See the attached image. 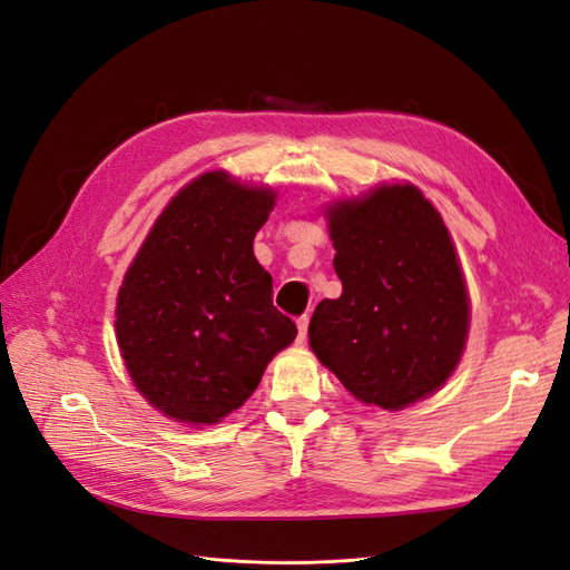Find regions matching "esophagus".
Wrapping results in <instances>:
<instances>
[{
  "mask_svg": "<svg viewBox=\"0 0 570 570\" xmlns=\"http://www.w3.org/2000/svg\"><path fill=\"white\" fill-rule=\"evenodd\" d=\"M297 327H299V342H304L306 340V331H308V314H302L299 318H297Z\"/></svg>",
  "mask_w": 570,
  "mask_h": 570,
  "instance_id": "1",
  "label": "esophagus"
}]
</instances>
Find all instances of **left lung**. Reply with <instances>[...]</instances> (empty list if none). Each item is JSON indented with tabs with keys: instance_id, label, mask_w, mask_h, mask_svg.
Wrapping results in <instances>:
<instances>
[{
	"instance_id": "1",
	"label": "left lung",
	"mask_w": 570,
	"mask_h": 570,
	"mask_svg": "<svg viewBox=\"0 0 570 570\" xmlns=\"http://www.w3.org/2000/svg\"><path fill=\"white\" fill-rule=\"evenodd\" d=\"M342 297L323 299L308 340L356 400L402 409L459 364L469 297L435 206L413 185L377 187L327 212Z\"/></svg>"
}]
</instances>
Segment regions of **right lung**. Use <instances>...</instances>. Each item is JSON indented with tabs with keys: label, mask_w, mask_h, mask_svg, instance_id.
<instances>
[{
	"label": "right lung",
	"mask_w": 570,
	"mask_h": 570,
	"mask_svg": "<svg viewBox=\"0 0 570 570\" xmlns=\"http://www.w3.org/2000/svg\"><path fill=\"white\" fill-rule=\"evenodd\" d=\"M273 199L271 189L204 174L170 199L126 273L118 347L135 387L170 419L228 416L297 337L254 256Z\"/></svg>",
	"instance_id": "1"
}]
</instances>
